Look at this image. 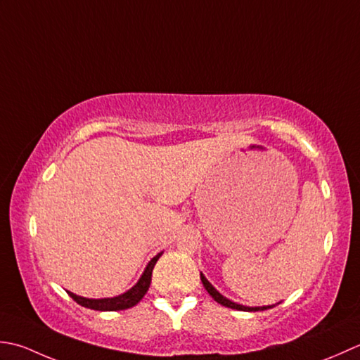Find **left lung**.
<instances>
[{
    "label": "left lung",
    "instance_id": "obj_1",
    "mask_svg": "<svg viewBox=\"0 0 360 360\" xmlns=\"http://www.w3.org/2000/svg\"><path fill=\"white\" fill-rule=\"evenodd\" d=\"M200 280L205 285V289L208 290L210 295L214 298V302H217L219 304H222L225 307H231V309H236V311H247V312H255V311H264V309H269V307H274V306H258V307H250V306H242V304H238L231 302V300H229L226 297H224L222 293H219V290H216L214 288H212V284L207 280V278L203 276V274H200Z\"/></svg>",
    "mask_w": 360,
    "mask_h": 360
}]
</instances>
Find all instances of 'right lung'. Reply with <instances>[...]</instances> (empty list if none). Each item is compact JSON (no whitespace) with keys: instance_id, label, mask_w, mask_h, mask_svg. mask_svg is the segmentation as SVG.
Returning <instances> with one entry per match:
<instances>
[{"instance_id":"add662e5","label":"right lung","mask_w":360,"mask_h":360,"mask_svg":"<svg viewBox=\"0 0 360 360\" xmlns=\"http://www.w3.org/2000/svg\"><path fill=\"white\" fill-rule=\"evenodd\" d=\"M161 255L163 253H158L157 256H153L150 262L148 264V267H146V270L143 272L141 278H139L134 288L129 289L127 292L121 293V295H118V297L94 300V298L79 297V295H76V293L67 290L68 295L75 300L77 304L88 307V309H94V311H122V309H129V307H134L135 304L141 302V298L146 295V292L149 290V285L152 281V270Z\"/></svg>"}]
</instances>
